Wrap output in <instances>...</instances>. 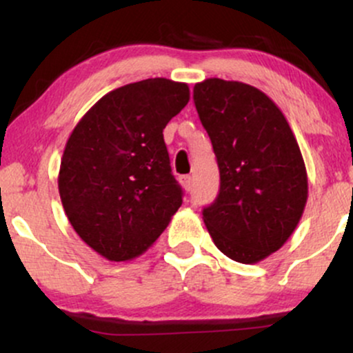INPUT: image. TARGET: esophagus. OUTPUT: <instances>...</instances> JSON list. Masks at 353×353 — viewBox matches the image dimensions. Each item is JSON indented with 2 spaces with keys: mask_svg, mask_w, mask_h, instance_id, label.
Returning a JSON list of instances; mask_svg holds the SVG:
<instances>
[{
  "mask_svg": "<svg viewBox=\"0 0 353 353\" xmlns=\"http://www.w3.org/2000/svg\"><path fill=\"white\" fill-rule=\"evenodd\" d=\"M179 182L182 184V188L188 190V192L190 189H192V177H190V176H181Z\"/></svg>",
  "mask_w": 353,
  "mask_h": 353,
  "instance_id": "obj_1",
  "label": "esophagus"
}]
</instances>
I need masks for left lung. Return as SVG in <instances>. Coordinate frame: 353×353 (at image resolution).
I'll list each match as a JSON object with an SVG mask.
<instances>
[{"mask_svg": "<svg viewBox=\"0 0 353 353\" xmlns=\"http://www.w3.org/2000/svg\"><path fill=\"white\" fill-rule=\"evenodd\" d=\"M194 104L221 174L204 224L222 254L255 264L285 244L305 209L301 149L281 109L257 88L210 78L194 86Z\"/></svg>", "mask_w": 353, "mask_h": 353, "instance_id": "8db88e82", "label": "left lung"}]
</instances>
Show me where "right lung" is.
<instances>
[{
	"label": "right lung",
	"mask_w": 353,
	"mask_h": 353,
	"mask_svg": "<svg viewBox=\"0 0 353 353\" xmlns=\"http://www.w3.org/2000/svg\"><path fill=\"white\" fill-rule=\"evenodd\" d=\"M188 103V84L144 79L108 92L72 129L61 202L72 229L108 261L145 252L181 208L163 131Z\"/></svg>",
	"instance_id": "right-lung-1"
}]
</instances>
